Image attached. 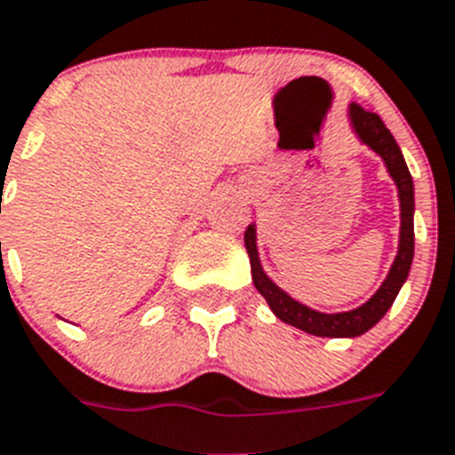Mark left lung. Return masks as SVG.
<instances>
[{"label": "left lung", "mask_w": 455, "mask_h": 455, "mask_svg": "<svg viewBox=\"0 0 455 455\" xmlns=\"http://www.w3.org/2000/svg\"><path fill=\"white\" fill-rule=\"evenodd\" d=\"M349 120L358 139L384 159L388 175H391L395 187H398L400 198L398 254H395V261H393L391 270H388L387 280L377 289L375 296L368 303L361 305V307H356V310L338 312V315H323V312L312 310L307 305L293 300L289 293L282 291L280 286L270 280L268 275L263 273L257 251V228H254V224H250L245 231L251 282L257 286V291L266 299V303L270 305V310L275 312L277 319L300 328L305 333L319 335V338H356V335H363L365 331H370L393 305L400 286L404 284L407 275H410L411 259H414V182H411L410 169L404 164L403 152H400L398 143H395V139H393L391 132H388L387 124L381 122L377 113H370V110L361 108L358 104H351Z\"/></svg>", "instance_id": "8db88e82"}]
</instances>
